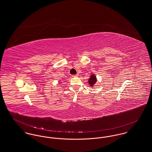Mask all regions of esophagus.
I'll list each match as a JSON object with an SVG mask.
<instances>
[{
    "mask_svg": "<svg viewBox=\"0 0 152 152\" xmlns=\"http://www.w3.org/2000/svg\"><path fill=\"white\" fill-rule=\"evenodd\" d=\"M79 76L78 74H76V75H72L73 77H77Z\"/></svg>",
    "mask_w": 152,
    "mask_h": 152,
    "instance_id": "esophagus-1",
    "label": "esophagus"
}]
</instances>
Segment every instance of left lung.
<instances>
[{"mask_svg": "<svg viewBox=\"0 0 152 152\" xmlns=\"http://www.w3.org/2000/svg\"><path fill=\"white\" fill-rule=\"evenodd\" d=\"M97 81V79L96 76L94 74H92L91 75L89 79H88V84H89V86H91V87H93L95 84H96Z\"/></svg>", "mask_w": 152, "mask_h": 152, "instance_id": "1", "label": "left lung"}]
</instances>
